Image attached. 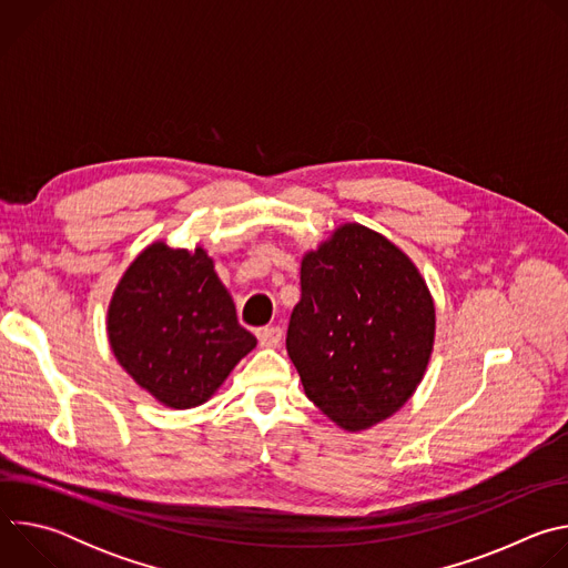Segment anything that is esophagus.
<instances>
[{
    "instance_id": "34e87169",
    "label": "esophagus",
    "mask_w": 568,
    "mask_h": 568,
    "mask_svg": "<svg viewBox=\"0 0 568 568\" xmlns=\"http://www.w3.org/2000/svg\"><path fill=\"white\" fill-rule=\"evenodd\" d=\"M258 342L263 348H276L281 342H283V331L278 326H270V328H263L258 333Z\"/></svg>"
}]
</instances>
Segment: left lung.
I'll return each mask as SVG.
<instances>
[{
  "instance_id": "obj_1",
  "label": "left lung",
  "mask_w": 568,
  "mask_h": 568,
  "mask_svg": "<svg viewBox=\"0 0 568 568\" xmlns=\"http://www.w3.org/2000/svg\"><path fill=\"white\" fill-rule=\"evenodd\" d=\"M434 337L423 274L382 233L346 222L303 256L287 355L305 395L342 429L399 412L425 377Z\"/></svg>"
}]
</instances>
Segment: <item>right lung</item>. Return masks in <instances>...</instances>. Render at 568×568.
Segmentation results:
<instances>
[{"label": "right lung", "instance_id": "right-lung-1", "mask_svg": "<svg viewBox=\"0 0 568 568\" xmlns=\"http://www.w3.org/2000/svg\"><path fill=\"white\" fill-rule=\"evenodd\" d=\"M108 339L123 371L171 409L204 404L256 348L204 247L148 245L108 307Z\"/></svg>", "mask_w": 568, "mask_h": 568}]
</instances>
